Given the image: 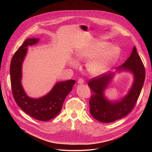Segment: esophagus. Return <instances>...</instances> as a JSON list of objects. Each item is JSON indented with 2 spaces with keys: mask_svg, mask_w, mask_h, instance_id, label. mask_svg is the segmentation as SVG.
Wrapping results in <instances>:
<instances>
[{
  "mask_svg": "<svg viewBox=\"0 0 152 152\" xmlns=\"http://www.w3.org/2000/svg\"><path fill=\"white\" fill-rule=\"evenodd\" d=\"M77 83H78V84H83L84 83V80L82 78H80V79H79Z\"/></svg>",
  "mask_w": 152,
  "mask_h": 152,
  "instance_id": "esophagus-1",
  "label": "esophagus"
}]
</instances>
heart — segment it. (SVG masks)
<instances>
[{
  "mask_svg": "<svg viewBox=\"0 0 152 152\" xmlns=\"http://www.w3.org/2000/svg\"><path fill=\"white\" fill-rule=\"evenodd\" d=\"M120 54V48L111 46L109 42L96 40L75 52V58L77 61L90 60L86 66L88 72L93 76H99L113 66L118 60ZM71 66H75V62H70Z\"/></svg>",
  "mask_w": 152,
  "mask_h": 152,
  "instance_id": "heart-1",
  "label": "heart"
}]
</instances>
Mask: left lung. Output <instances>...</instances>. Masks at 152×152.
I'll return each instance as SVG.
<instances>
[{
	"mask_svg": "<svg viewBox=\"0 0 152 152\" xmlns=\"http://www.w3.org/2000/svg\"><path fill=\"white\" fill-rule=\"evenodd\" d=\"M129 72L133 75V83L128 93L119 100H108L104 91L112 81L116 72ZM145 80V69L134 46L131 55L117 67L114 73L103 74L90 80L91 97L90 100V113L99 121L108 123L126 117L131 113L141 93Z\"/></svg>",
	"mask_w": 152,
	"mask_h": 152,
	"instance_id": "left-lung-1",
	"label": "left lung"
}]
</instances>
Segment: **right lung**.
<instances>
[{
  "label": "right lung",
  "mask_w": 152,
  "mask_h": 152,
  "mask_svg": "<svg viewBox=\"0 0 152 152\" xmlns=\"http://www.w3.org/2000/svg\"><path fill=\"white\" fill-rule=\"evenodd\" d=\"M39 40V38H28L14 53L10 65L11 83L14 98L21 109L36 120L46 121L60 113L65 99L76 82L70 79L56 82L48 94L37 99L26 94L21 84L22 65L27 54V48L37 44Z\"/></svg>",
  "instance_id": "add662e5"
}]
</instances>
